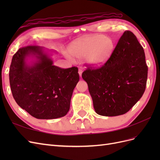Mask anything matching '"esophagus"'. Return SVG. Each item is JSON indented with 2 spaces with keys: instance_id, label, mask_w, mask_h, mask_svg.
<instances>
[{
  "instance_id": "1",
  "label": "esophagus",
  "mask_w": 160,
  "mask_h": 160,
  "mask_svg": "<svg viewBox=\"0 0 160 160\" xmlns=\"http://www.w3.org/2000/svg\"><path fill=\"white\" fill-rule=\"evenodd\" d=\"M78 72H79V76L81 77V75H82V73H83V68H81V67H79Z\"/></svg>"
}]
</instances>
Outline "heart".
Listing matches in <instances>:
<instances>
[{"label": "heart", "mask_w": 160, "mask_h": 160, "mask_svg": "<svg viewBox=\"0 0 160 160\" xmlns=\"http://www.w3.org/2000/svg\"><path fill=\"white\" fill-rule=\"evenodd\" d=\"M114 50L115 43L112 38L97 35L82 37L72 42L69 47V53L78 59L84 58L87 65L98 67L110 59Z\"/></svg>", "instance_id": "b5f03b06"}]
</instances>
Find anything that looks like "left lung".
<instances>
[{"instance_id":"8db88e82","label":"left lung","mask_w":160,"mask_h":160,"mask_svg":"<svg viewBox=\"0 0 160 160\" xmlns=\"http://www.w3.org/2000/svg\"><path fill=\"white\" fill-rule=\"evenodd\" d=\"M148 70L143 47L133 32L125 31L110 59L82 74L95 112L108 117L127 113L144 93Z\"/></svg>"}]
</instances>
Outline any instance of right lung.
<instances>
[{"mask_svg": "<svg viewBox=\"0 0 160 160\" xmlns=\"http://www.w3.org/2000/svg\"><path fill=\"white\" fill-rule=\"evenodd\" d=\"M56 51L40 46L19 49L12 57L9 80L12 96L32 117L52 119L66 115L79 80L78 68L63 69L53 65Z\"/></svg>", "mask_w": 160, "mask_h": 160, "instance_id": "obj_1", "label": "right lung"}]
</instances>
